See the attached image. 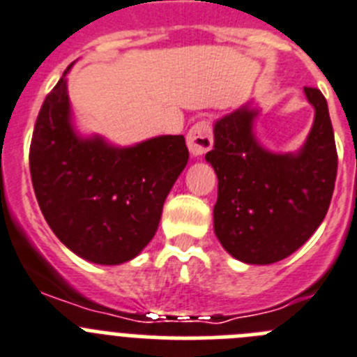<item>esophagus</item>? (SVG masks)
Instances as JSON below:
<instances>
[{
    "label": "esophagus",
    "instance_id": "1",
    "mask_svg": "<svg viewBox=\"0 0 357 357\" xmlns=\"http://www.w3.org/2000/svg\"><path fill=\"white\" fill-rule=\"evenodd\" d=\"M186 146L192 156L206 155L208 151L213 147V135H211V124L208 121H199L190 128L186 135Z\"/></svg>",
    "mask_w": 357,
    "mask_h": 357
}]
</instances>
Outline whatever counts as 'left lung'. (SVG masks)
Returning <instances> with one entry per match:
<instances>
[{"label": "left lung", "instance_id": "left-lung-1", "mask_svg": "<svg viewBox=\"0 0 357 357\" xmlns=\"http://www.w3.org/2000/svg\"><path fill=\"white\" fill-rule=\"evenodd\" d=\"M314 107L306 144L295 155H275L252 133L258 110L243 107L215 123L206 153L218 178L213 226L233 258L268 265L287 258L322 224L335 190L338 155L327 101L304 86Z\"/></svg>", "mask_w": 357, "mask_h": 357}]
</instances>
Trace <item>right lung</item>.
Wrapping results in <instances>:
<instances>
[{"label": "right lung", "instance_id": "right-lung-1", "mask_svg": "<svg viewBox=\"0 0 357 357\" xmlns=\"http://www.w3.org/2000/svg\"><path fill=\"white\" fill-rule=\"evenodd\" d=\"M67 70L35 123L30 146L35 197L53 233L75 255L98 265H119L155 236L188 149L183 135L155 137L133 147H114L99 137L79 139L70 124Z\"/></svg>", "mask_w": 357, "mask_h": 357}]
</instances>
